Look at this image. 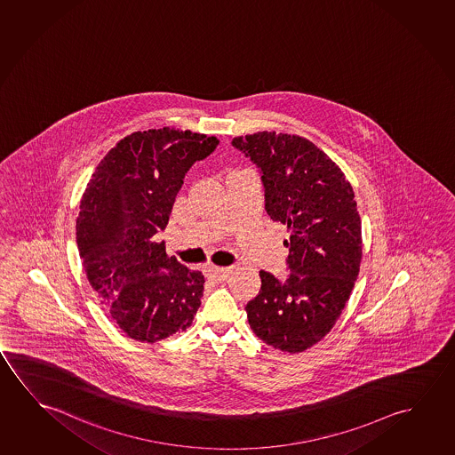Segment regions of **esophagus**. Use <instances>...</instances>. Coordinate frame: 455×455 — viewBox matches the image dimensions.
I'll list each match as a JSON object with an SVG mask.
<instances>
[{"instance_id":"34e87169","label":"esophagus","mask_w":455,"mask_h":455,"mask_svg":"<svg viewBox=\"0 0 455 455\" xmlns=\"http://www.w3.org/2000/svg\"><path fill=\"white\" fill-rule=\"evenodd\" d=\"M207 272H209L210 276L212 278H215V280H224V278H228V275L231 274V267H217V266H212V267L207 268Z\"/></svg>"}]
</instances>
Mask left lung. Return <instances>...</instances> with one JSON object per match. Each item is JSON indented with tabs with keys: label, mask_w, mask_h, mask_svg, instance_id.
<instances>
[{
	"label": "left lung",
	"mask_w": 455,
	"mask_h": 455,
	"mask_svg": "<svg viewBox=\"0 0 455 455\" xmlns=\"http://www.w3.org/2000/svg\"><path fill=\"white\" fill-rule=\"evenodd\" d=\"M232 145L259 167L266 210L288 226L284 282L259 272V294L245 307L252 332L283 353H302L332 331L362 260L361 217L351 183L308 139L259 131Z\"/></svg>",
	"instance_id": "left-lung-1"
}]
</instances>
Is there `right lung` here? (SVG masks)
I'll return each instance as SVG.
<instances>
[{
    "mask_svg": "<svg viewBox=\"0 0 455 455\" xmlns=\"http://www.w3.org/2000/svg\"><path fill=\"white\" fill-rule=\"evenodd\" d=\"M220 140L191 131H138L108 150L80 201L76 235L88 282L130 339L183 332L204 296V275L169 258L164 229L185 173Z\"/></svg>",
    "mask_w": 455,
    "mask_h": 455,
    "instance_id": "add662e5",
    "label": "right lung"
}]
</instances>
